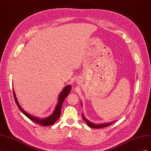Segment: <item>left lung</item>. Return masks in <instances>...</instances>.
<instances>
[{
  "instance_id": "obj_1",
  "label": "left lung",
  "mask_w": 151,
  "mask_h": 151,
  "mask_svg": "<svg viewBox=\"0 0 151 151\" xmlns=\"http://www.w3.org/2000/svg\"><path fill=\"white\" fill-rule=\"evenodd\" d=\"M83 116V120L86 122V123H87V125H88L89 127H91V128H94V129H99V128H103V127H108L111 124H112V123L113 122H109V123H104V124H94V123L91 122L89 120H88L87 118H86L84 116V115H82Z\"/></svg>"
}]
</instances>
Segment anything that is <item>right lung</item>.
Returning a JSON list of instances; mask_svg holds the SVG:
<instances>
[{
	"label": "right lung",
	"instance_id": "obj_1",
	"mask_svg": "<svg viewBox=\"0 0 151 151\" xmlns=\"http://www.w3.org/2000/svg\"><path fill=\"white\" fill-rule=\"evenodd\" d=\"M70 91H71V86H70V85H68L65 87V88H63V89L60 93V95H59L58 103L56 105L55 108V110L53 111V113L48 117H47L46 118H43V119H41V118H39L38 117L34 116L33 115H30V114H29L28 113H27L26 111H25L24 109L21 107L20 104H19V103H18L17 99L16 96V94H15V92H14V89H13V94H14V100H15L17 106L20 109V111L22 113H23L25 116H26L28 118H29L31 120H32L36 123H38V124H40V125L49 126V125H52L54 124L55 122H57L58 120V118H60V113H61V108H62L63 101V100L65 99V98L67 96L68 94H69Z\"/></svg>",
	"mask_w": 151,
	"mask_h": 151
}]
</instances>
